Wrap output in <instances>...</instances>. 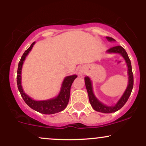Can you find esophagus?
<instances>
[{
    "instance_id": "esophagus-1",
    "label": "esophagus",
    "mask_w": 146,
    "mask_h": 146,
    "mask_svg": "<svg viewBox=\"0 0 146 146\" xmlns=\"http://www.w3.org/2000/svg\"><path fill=\"white\" fill-rule=\"evenodd\" d=\"M79 73H80V75H82L83 73H84L83 70H80V71H79Z\"/></svg>"
}]
</instances>
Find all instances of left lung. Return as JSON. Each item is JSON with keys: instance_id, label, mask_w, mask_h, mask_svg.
<instances>
[{"instance_id": "obj_1", "label": "left lung", "mask_w": 146, "mask_h": 146, "mask_svg": "<svg viewBox=\"0 0 146 146\" xmlns=\"http://www.w3.org/2000/svg\"><path fill=\"white\" fill-rule=\"evenodd\" d=\"M106 38L109 41H115V40H114L113 38H110V37H106ZM107 52L110 53H120L122 56V57L125 59V62L127 64V66H128V86H127L126 90H125L124 93L122 95V97L120 98V100H119L118 102H117L115 106H107L103 104L99 101L98 99L95 98L94 94H93V86H92V83L90 78H88V77H86V78H84V80L85 85H86L87 92H88V99H89L90 104V105H91V106L93 107V109L96 110V111L101 112V113H111L121 109L122 107L124 106L125 104L126 103V102L128 101L129 97H130V94H131L132 88H133L134 79L130 60V58H129L128 54H127L126 51H125L124 48L121 46H116L111 47L108 50H107Z\"/></svg>"}]
</instances>
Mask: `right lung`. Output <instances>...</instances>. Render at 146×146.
Returning <instances> with one entry per match:
<instances>
[{"mask_svg": "<svg viewBox=\"0 0 146 146\" xmlns=\"http://www.w3.org/2000/svg\"><path fill=\"white\" fill-rule=\"evenodd\" d=\"M34 44L35 42H33L31 46L25 51V53L21 57L19 63H18L17 71V85L18 90H19L22 98L25 102V103L32 109L40 113L45 114V115H51V114L58 113V112L64 110V108L67 106L68 101H69L70 90H71L72 83L73 82L75 79L78 77V75H70V76H67L64 78L62 84L61 90H60L59 95L56 98L48 100H43V101H36V100L31 99L26 93H25L23 88H22L21 70L25 58L31 51Z\"/></svg>", "mask_w": 146, "mask_h": 146, "instance_id": "obj_1", "label": "right lung"}]
</instances>
